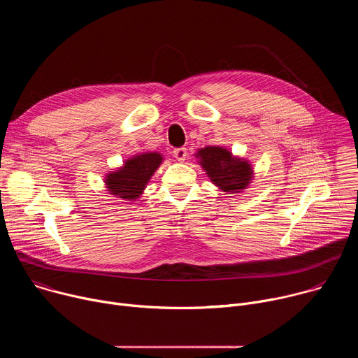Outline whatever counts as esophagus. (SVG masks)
<instances>
[{
	"instance_id": "34e87169",
	"label": "esophagus",
	"mask_w": 358,
	"mask_h": 358,
	"mask_svg": "<svg viewBox=\"0 0 358 358\" xmlns=\"http://www.w3.org/2000/svg\"><path fill=\"white\" fill-rule=\"evenodd\" d=\"M173 156H174L178 162H184L185 157H187V148H184V147L174 148V150H173Z\"/></svg>"
}]
</instances>
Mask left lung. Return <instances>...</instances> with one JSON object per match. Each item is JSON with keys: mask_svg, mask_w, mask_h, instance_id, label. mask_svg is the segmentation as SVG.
<instances>
[{"mask_svg": "<svg viewBox=\"0 0 358 358\" xmlns=\"http://www.w3.org/2000/svg\"><path fill=\"white\" fill-rule=\"evenodd\" d=\"M196 157L201 159L199 164L207 171L211 181L227 192L236 194L250 182V166L241 159L232 157L231 152L222 147L201 148Z\"/></svg>", "mask_w": 358, "mask_h": 358, "instance_id": "1", "label": "left lung"}]
</instances>
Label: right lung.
Returning <instances> with one entry per match:
<instances>
[{"instance_id": "obj_1", "label": "right lung", "mask_w": 358, "mask_h": 358, "mask_svg": "<svg viewBox=\"0 0 358 358\" xmlns=\"http://www.w3.org/2000/svg\"><path fill=\"white\" fill-rule=\"evenodd\" d=\"M163 157L159 152H143L124 163V166L106 176V185L113 195L120 199L134 201L148 182L150 177L159 169Z\"/></svg>"}]
</instances>
